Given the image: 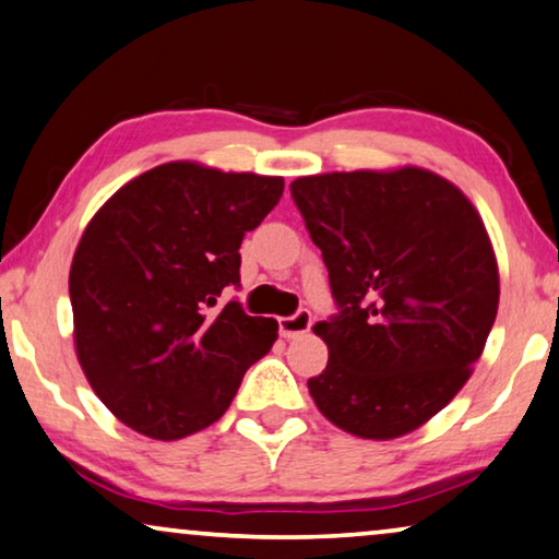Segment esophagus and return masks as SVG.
<instances>
[{
    "label": "esophagus",
    "mask_w": 559,
    "mask_h": 559,
    "mask_svg": "<svg viewBox=\"0 0 559 559\" xmlns=\"http://www.w3.org/2000/svg\"><path fill=\"white\" fill-rule=\"evenodd\" d=\"M278 326H281V334H284L286 340L301 337V334L309 332L311 314H309L307 309H299V311H296V314H292V317H281V319H278Z\"/></svg>",
    "instance_id": "1"
}]
</instances>
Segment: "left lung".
<instances>
[{"instance_id": "left-lung-1", "label": "left lung", "mask_w": 559, "mask_h": 559, "mask_svg": "<svg viewBox=\"0 0 559 559\" xmlns=\"http://www.w3.org/2000/svg\"><path fill=\"white\" fill-rule=\"evenodd\" d=\"M337 314L309 393L334 427L396 440L473 373L498 311V265L471 199L431 170H349L292 183Z\"/></svg>"}]
</instances>
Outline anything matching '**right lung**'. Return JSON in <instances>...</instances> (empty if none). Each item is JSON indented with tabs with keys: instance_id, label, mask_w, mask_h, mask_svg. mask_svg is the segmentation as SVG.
Returning a JSON list of instances; mask_svg holds the SVG:
<instances>
[{
	"instance_id": "1",
	"label": "right lung",
	"mask_w": 559,
	"mask_h": 559,
	"mask_svg": "<svg viewBox=\"0 0 559 559\" xmlns=\"http://www.w3.org/2000/svg\"><path fill=\"white\" fill-rule=\"evenodd\" d=\"M284 193L281 176L225 174L174 160L124 183L73 252L69 294L84 376L119 421L181 440L233 404L278 322L240 301V245Z\"/></svg>"
}]
</instances>
